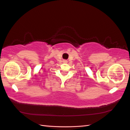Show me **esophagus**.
I'll list each match as a JSON object with an SVG mask.
<instances>
[{
    "label": "esophagus",
    "mask_w": 130,
    "mask_h": 130,
    "mask_svg": "<svg viewBox=\"0 0 130 130\" xmlns=\"http://www.w3.org/2000/svg\"><path fill=\"white\" fill-rule=\"evenodd\" d=\"M63 62H67V61H66V60H63Z\"/></svg>",
    "instance_id": "34e87169"
}]
</instances>
